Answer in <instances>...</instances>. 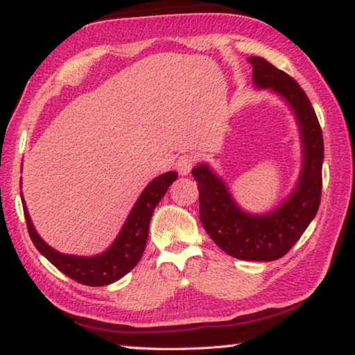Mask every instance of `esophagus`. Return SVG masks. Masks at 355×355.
Instances as JSON below:
<instances>
[{"instance_id":"esophagus-1","label":"esophagus","mask_w":355,"mask_h":355,"mask_svg":"<svg viewBox=\"0 0 355 355\" xmlns=\"http://www.w3.org/2000/svg\"><path fill=\"white\" fill-rule=\"evenodd\" d=\"M196 161H197L196 156L191 155V153L180 155L177 158V163H175V167H177L180 175H188L192 167H194Z\"/></svg>"}]
</instances>
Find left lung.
I'll use <instances>...</instances> for the list:
<instances>
[{"mask_svg": "<svg viewBox=\"0 0 355 355\" xmlns=\"http://www.w3.org/2000/svg\"><path fill=\"white\" fill-rule=\"evenodd\" d=\"M257 87L272 89L296 114L304 146V164L290 199L266 216H250L232 200L227 186L207 164L192 169L199 186L200 222L225 254L249 261H274L290 252L315 218L322 189V131L304 89L266 59L252 56Z\"/></svg>", "mask_w": 355, "mask_h": 355, "instance_id": "1", "label": "left lung"}]
</instances>
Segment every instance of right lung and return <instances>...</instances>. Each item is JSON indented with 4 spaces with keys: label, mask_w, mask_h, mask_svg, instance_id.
Wrapping results in <instances>:
<instances>
[{
    "label": "right lung",
    "mask_w": 355,
    "mask_h": 355,
    "mask_svg": "<svg viewBox=\"0 0 355 355\" xmlns=\"http://www.w3.org/2000/svg\"><path fill=\"white\" fill-rule=\"evenodd\" d=\"M177 177V172H166L163 175L156 177L153 182H150L135 203L117 239L105 254L97 257H75L59 254L55 249H51L35 232L31 218L28 214L25 200L21 197L23 205H25L23 211H25L29 236H31L40 254L67 277L87 286L110 285L112 282L122 279L139 263L147 244L148 225L153 209L163 199V196L169 189V186L175 182Z\"/></svg>",
    "instance_id": "1"
}]
</instances>
